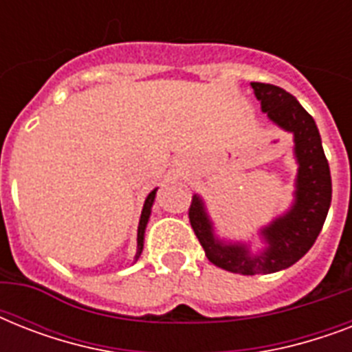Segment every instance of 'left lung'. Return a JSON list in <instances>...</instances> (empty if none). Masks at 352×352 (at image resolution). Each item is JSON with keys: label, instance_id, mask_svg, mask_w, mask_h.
Masks as SVG:
<instances>
[{"label": "left lung", "instance_id": "left-lung-1", "mask_svg": "<svg viewBox=\"0 0 352 352\" xmlns=\"http://www.w3.org/2000/svg\"><path fill=\"white\" fill-rule=\"evenodd\" d=\"M250 87L268 120L290 133L294 140L292 153L298 173L292 204L257 230L263 246L256 252L252 250L250 241L223 239L217 235L206 203L199 193L193 195L190 206V223L210 263L243 276L279 272L300 261L322 232L333 197L331 170L314 118L278 85L252 82Z\"/></svg>", "mask_w": 352, "mask_h": 352}]
</instances>
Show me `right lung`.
<instances>
[{
	"mask_svg": "<svg viewBox=\"0 0 352 352\" xmlns=\"http://www.w3.org/2000/svg\"><path fill=\"white\" fill-rule=\"evenodd\" d=\"M157 190L159 188H155L149 192V195L146 197L144 201V208H142V214H140V221H138V230H137V254H135V261H137L140 254H142V248H144V234H146V226H148V221H149V215H151V208H153V203H155V195H157Z\"/></svg>",
	"mask_w": 352,
	"mask_h": 352,
	"instance_id": "1",
	"label": "right lung"
}]
</instances>
